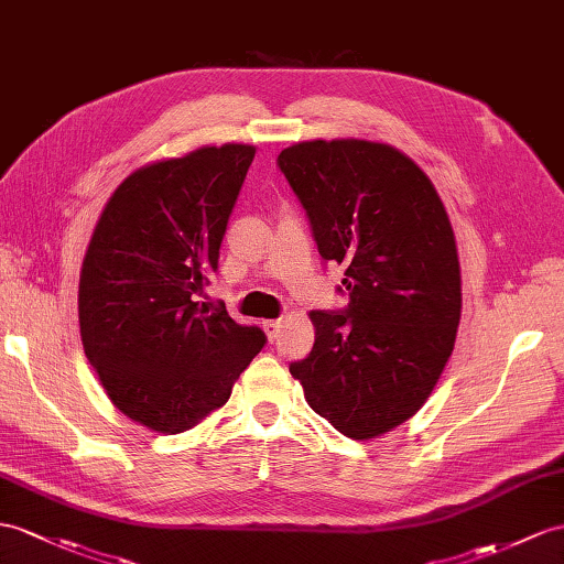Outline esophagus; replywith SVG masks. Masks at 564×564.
<instances>
[{"label": "esophagus", "instance_id": "34e87169", "mask_svg": "<svg viewBox=\"0 0 564 564\" xmlns=\"http://www.w3.org/2000/svg\"><path fill=\"white\" fill-rule=\"evenodd\" d=\"M280 327H282V321H278V318L263 321V329H265V335H268L270 341H274V339L280 337Z\"/></svg>", "mask_w": 564, "mask_h": 564}]
</instances>
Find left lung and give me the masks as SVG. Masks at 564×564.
I'll use <instances>...</instances> for the list:
<instances>
[{
  "instance_id": "8db88e82",
  "label": "left lung",
  "mask_w": 564,
  "mask_h": 564,
  "mask_svg": "<svg viewBox=\"0 0 564 564\" xmlns=\"http://www.w3.org/2000/svg\"><path fill=\"white\" fill-rule=\"evenodd\" d=\"M278 167L349 294L345 311H311L315 345L290 373L315 414L368 441L416 414L455 349V231L431 178L392 145L304 141Z\"/></svg>"
}]
</instances>
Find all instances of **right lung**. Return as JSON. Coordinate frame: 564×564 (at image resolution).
<instances>
[{
  "label": "right lung",
  "instance_id": "obj_1",
  "mask_svg": "<svg viewBox=\"0 0 564 564\" xmlns=\"http://www.w3.org/2000/svg\"><path fill=\"white\" fill-rule=\"evenodd\" d=\"M253 145H205L145 164L107 200L80 268V339L112 404L158 433L223 406L265 333L198 306Z\"/></svg>",
  "mask_w": 564,
  "mask_h": 564
}]
</instances>
